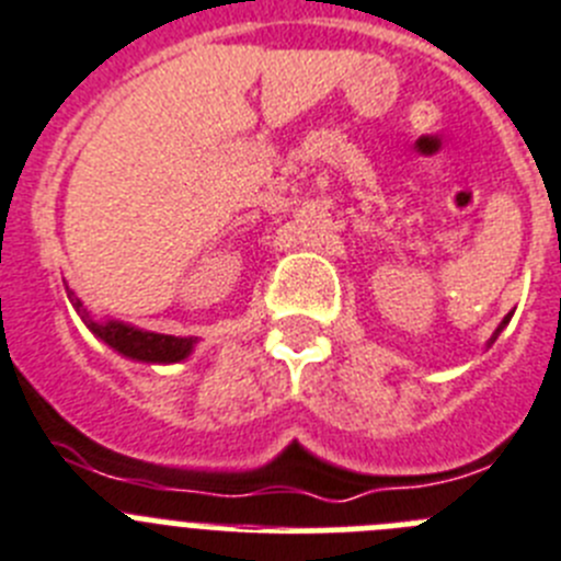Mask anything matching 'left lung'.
<instances>
[{"label": "left lung", "instance_id": "1", "mask_svg": "<svg viewBox=\"0 0 561 561\" xmlns=\"http://www.w3.org/2000/svg\"><path fill=\"white\" fill-rule=\"evenodd\" d=\"M508 318H512V316H506V318H503V324H501V327H497V330H494V335H492V343H494V337L501 335V330H503V327H506V324H508Z\"/></svg>", "mask_w": 561, "mask_h": 561}]
</instances>
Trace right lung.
<instances>
[{
    "label": "right lung",
    "mask_w": 561,
    "mask_h": 561,
    "mask_svg": "<svg viewBox=\"0 0 561 561\" xmlns=\"http://www.w3.org/2000/svg\"><path fill=\"white\" fill-rule=\"evenodd\" d=\"M69 299H72L75 310L80 312V318L85 321V327L94 332L98 337H103L108 346H114L117 352H123L125 357H134V360H145V363H175L184 360L193 350V337H175V335H159V332H142L134 330L128 324H119V321H94L89 312L83 310L80 299L69 290Z\"/></svg>",
    "instance_id": "add662e5"
}]
</instances>
